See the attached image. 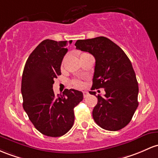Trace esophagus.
Returning a JSON list of instances; mask_svg holds the SVG:
<instances>
[{
  "mask_svg": "<svg viewBox=\"0 0 158 158\" xmlns=\"http://www.w3.org/2000/svg\"><path fill=\"white\" fill-rule=\"evenodd\" d=\"M88 95H89V93L88 92V91H83V97H84L85 98H87V97L88 96Z\"/></svg>",
  "mask_w": 158,
  "mask_h": 158,
  "instance_id": "34e87169",
  "label": "esophagus"
}]
</instances>
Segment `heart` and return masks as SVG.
<instances>
[{
	"mask_svg": "<svg viewBox=\"0 0 158 158\" xmlns=\"http://www.w3.org/2000/svg\"><path fill=\"white\" fill-rule=\"evenodd\" d=\"M72 84L76 88H81L82 86V82L79 80H73L72 82Z\"/></svg>",
	"mask_w": 158,
	"mask_h": 158,
	"instance_id": "heart-1",
	"label": "heart"
}]
</instances>
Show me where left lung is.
Wrapping results in <instances>:
<instances>
[{"instance_id":"1","label":"left lung","mask_w":158,"mask_h":158,"mask_svg":"<svg viewBox=\"0 0 158 158\" xmlns=\"http://www.w3.org/2000/svg\"><path fill=\"white\" fill-rule=\"evenodd\" d=\"M77 49L91 53L95 58L91 90L104 88L98 95L92 112L94 120L100 127L116 131L127 126L137 109L139 87L132 64L124 52L105 37L78 40ZM95 95V91H90Z\"/></svg>"}]
</instances>
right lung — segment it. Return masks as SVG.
<instances>
[{
	"instance_id": "right-lung-1",
	"label": "right lung",
	"mask_w": 158,
	"mask_h": 158,
	"mask_svg": "<svg viewBox=\"0 0 158 158\" xmlns=\"http://www.w3.org/2000/svg\"><path fill=\"white\" fill-rule=\"evenodd\" d=\"M71 43L43 40L29 55L22 73L23 108L36 129L47 136H61L70 131L74 107L83 100L82 92L77 90L65 89L63 95L56 96L52 89Z\"/></svg>"
}]
</instances>
